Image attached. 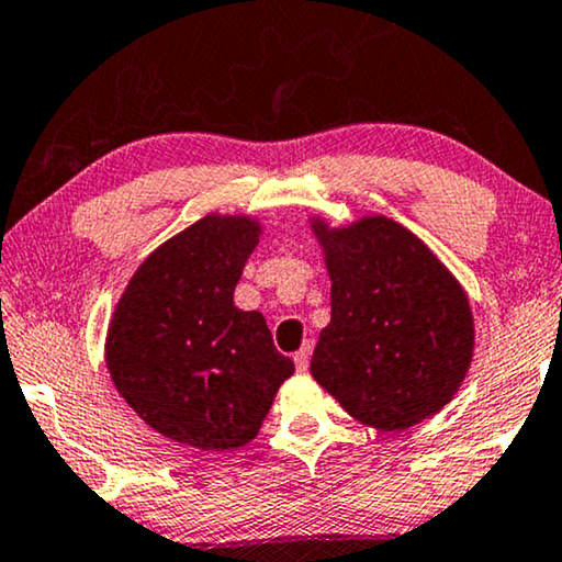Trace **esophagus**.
Instances as JSON below:
<instances>
[{"label": "esophagus", "mask_w": 562, "mask_h": 562, "mask_svg": "<svg viewBox=\"0 0 562 562\" xmlns=\"http://www.w3.org/2000/svg\"><path fill=\"white\" fill-rule=\"evenodd\" d=\"M308 362H311V347H308V344H303V347L295 351V368L297 370H308Z\"/></svg>", "instance_id": "1"}]
</instances>
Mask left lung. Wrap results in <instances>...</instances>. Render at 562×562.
<instances>
[{
    "label": "left lung",
    "instance_id": "obj_1",
    "mask_svg": "<svg viewBox=\"0 0 562 562\" xmlns=\"http://www.w3.org/2000/svg\"><path fill=\"white\" fill-rule=\"evenodd\" d=\"M311 231L331 277V324L311 375L351 418L403 431L460 391L475 347L468 293L416 234L385 215Z\"/></svg>",
    "mask_w": 562,
    "mask_h": 562
}]
</instances>
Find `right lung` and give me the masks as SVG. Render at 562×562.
<instances>
[{"mask_svg":"<svg viewBox=\"0 0 562 562\" xmlns=\"http://www.w3.org/2000/svg\"><path fill=\"white\" fill-rule=\"evenodd\" d=\"M259 236L251 215L207 213L148 254L110 318L104 362L117 393L192 450L249 445L295 372L265 316L234 305Z\"/></svg>","mask_w":562,"mask_h":562,"instance_id":"right-lung-1","label":"right lung"}]
</instances>
